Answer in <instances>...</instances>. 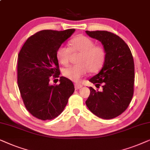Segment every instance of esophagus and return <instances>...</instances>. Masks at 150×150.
I'll return each mask as SVG.
<instances>
[{"label":"esophagus","mask_w":150,"mask_h":150,"mask_svg":"<svg viewBox=\"0 0 150 150\" xmlns=\"http://www.w3.org/2000/svg\"><path fill=\"white\" fill-rule=\"evenodd\" d=\"M83 86L81 84V83H75V90H78L79 88H82Z\"/></svg>","instance_id":"1"}]
</instances>
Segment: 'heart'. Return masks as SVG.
<instances>
[{
    "mask_svg": "<svg viewBox=\"0 0 150 150\" xmlns=\"http://www.w3.org/2000/svg\"><path fill=\"white\" fill-rule=\"evenodd\" d=\"M69 48L60 45L56 50V57L62 65L69 64L71 53H78L75 65L62 70L63 75L74 81H79L88 71L96 73L102 68L106 53L102 46L95 45V42L85 35H77L69 42Z\"/></svg>",
    "mask_w": 150,
    "mask_h": 150,
    "instance_id": "b5f03b06",
    "label": "heart"
}]
</instances>
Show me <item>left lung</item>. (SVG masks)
I'll use <instances>...</instances> for the list:
<instances>
[{
    "label": "left lung",
    "mask_w": 150,
    "mask_h": 150,
    "mask_svg": "<svg viewBox=\"0 0 150 150\" xmlns=\"http://www.w3.org/2000/svg\"><path fill=\"white\" fill-rule=\"evenodd\" d=\"M87 35L98 40L106 53L103 68L89 79L101 91L90 87L86 104L94 115L110 119L122 114L131 102L134 94V63L131 51L120 37L107 31H86Z\"/></svg>",
    "instance_id": "1"
}]
</instances>
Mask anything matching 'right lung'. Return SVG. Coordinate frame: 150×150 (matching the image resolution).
Masks as SVG:
<instances>
[{"instance_id":"1","label":"right lung","mask_w":150,"mask_h":150,"mask_svg":"<svg viewBox=\"0 0 150 150\" xmlns=\"http://www.w3.org/2000/svg\"><path fill=\"white\" fill-rule=\"evenodd\" d=\"M42 30L27 40L18 57V86L25 106L33 117L51 120L60 115L73 95L72 81L59 77V84L50 85L51 76L60 71L56 50L75 32Z\"/></svg>"}]
</instances>
